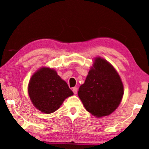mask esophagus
<instances>
[{
	"mask_svg": "<svg viewBox=\"0 0 149 149\" xmlns=\"http://www.w3.org/2000/svg\"><path fill=\"white\" fill-rule=\"evenodd\" d=\"M72 91H73V92H74V93L75 95L77 94V87H74L72 89Z\"/></svg>",
	"mask_w": 149,
	"mask_h": 149,
	"instance_id": "obj_1",
	"label": "esophagus"
}]
</instances>
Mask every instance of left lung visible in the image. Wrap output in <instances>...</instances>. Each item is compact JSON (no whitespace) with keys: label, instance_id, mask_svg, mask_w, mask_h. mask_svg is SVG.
<instances>
[{"label":"left lung","instance_id":"1","mask_svg":"<svg viewBox=\"0 0 149 149\" xmlns=\"http://www.w3.org/2000/svg\"><path fill=\"white\" fill-rule=\"evenodd\" d=\"M123 95L119 74L107 60L97 58L78 91L85 109L96 117L108 116L118 108Z\"/></svg>","mask_w":149,"mask_h":149}]
</instances>
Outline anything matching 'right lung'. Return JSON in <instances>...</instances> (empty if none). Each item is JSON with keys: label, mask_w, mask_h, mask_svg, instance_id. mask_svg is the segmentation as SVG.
Wrapping results in <instances>:
<instances>
[{"label": "right lung", "mask_w": 149, "mask_h": 149, "mask_svg": "<svg viewBox=\"0 0 149 149\" xmlns=\"http://www.w3.org/2000/svg\"><path fill=\"white\" fill-rule=\"evenodd\" d=\"M28 93L35 107L45 114L55 112L66 98L74 95L66 82L49 68H42L33 75Z\"/></svg>", "instance_id": "add662e5"}]
</instances>
